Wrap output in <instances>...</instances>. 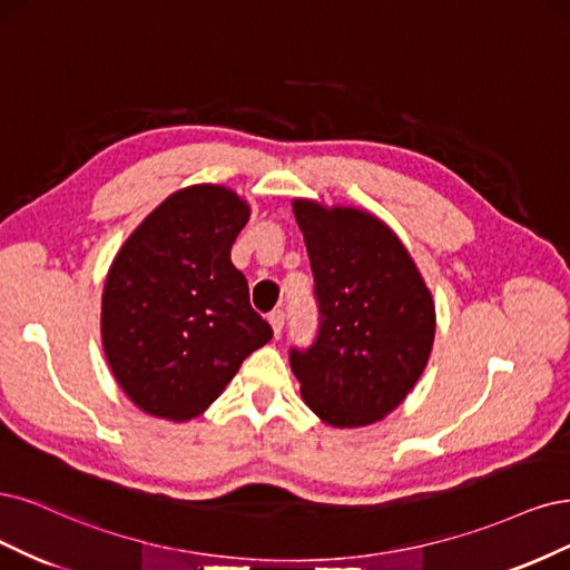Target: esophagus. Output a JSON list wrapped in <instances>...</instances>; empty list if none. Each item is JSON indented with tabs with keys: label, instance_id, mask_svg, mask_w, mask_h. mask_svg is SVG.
<instances>
[{
	"label": "esophagus",
	"instance_id": "1",
	"mask_svg": "<svg viewBox=\"0 0 570 570\" xmlns=\"http://www.w3.org/2000/svg\"><path fill=\"white\" fill-rule=\"evenodd\" d=\"M269 324H272V332H274V336L279 338L282 328H284V309H274V312H269Z\"/></svg>",
	"mask_w": 570,
	"mask_h": 570
}]
</instances>
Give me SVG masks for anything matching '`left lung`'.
<instances>
[{
    "instance_id": "1",
    "label": "left lung",
    "mask_w": 570,
    "mask_h": 570,
    "mask_svg": "<svg viewBox=\"0 0 570 570\" xmlns=\"http://www.w3.org/2000/svg\"><path fill=\"white\" fill-rule=\"evenodd\" d=\"M305 236L320 334L291 351L305 405L334 429L389 416L424 374L435 338L431 288L400 236L357 206L293 198Z\"/></svg>"
}]
</instances>
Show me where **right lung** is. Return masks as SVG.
<instances>
[{
	"instance_id": "right-lung-1",
	"label": "right lung",
	"mask_w": 570,
	"mask_h": 570,
	"mask_svg": "<svg viewBox=\"0 0 570 570\" xmlns=\"http://www.w3.org/2000/svg\"><path fill=\"white\" fill-rule=\"evenodd\" d=\"M248 217L234 189L191 185L158 204L116 253L101 293V343L141 412L198 416L272 338L229 261Z\"/></svg>"
}]
</instances>
